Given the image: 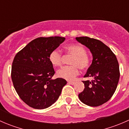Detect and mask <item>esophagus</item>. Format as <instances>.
Wrapping results in <instances>:
<instances>
[{"label": "esophagus", "instance_id": "34e87169", "mask_svg": "<svg viewBox=\"0 0 129 129\" xmlns=\"http://www.w3.org/2000/svg\"><path fill=\"white\" fill-rule=\"evenodd\" d=\"M68 84H71V85H74L75 84V82H73V81H68Z\"/></svg>", "mask_w": 129, "mask_h": 129}]
</instances>
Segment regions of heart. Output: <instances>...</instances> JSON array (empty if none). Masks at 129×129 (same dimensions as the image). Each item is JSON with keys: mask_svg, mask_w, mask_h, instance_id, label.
<instances>
[{"mask_svg": "<svg viewBox=\"0 0 129 129\" xmlns=\"http://www.w3.org/2000/svg\"><path fill=\"white\" fill-rule=\"evenodd\" d=\"M66 49L69 54L74 56L70 62V63L73 66H66L58 70L57 75L58 77L66 80H73L79 74L77 67L82 70H85L89 67L90 58L86 54V49L81 45H69L66 47ZM49 59L54 67L60 66L63 61L62 55L57 50H54L50 52Z\"/></svg>", "mask_w": 129, "mask_h": 129, "instance_id": "heart-1", "label": "heart"}]
</instances>
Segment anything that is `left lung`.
Instances as JSON below:
<instances>
[{
  "mask_svg": "<svg viewBox=\"0 0 129 129\" xmlns=\"http://www.w3.org/2000/svg\"><path fill=\"white\" fill-rule=\"evenodd\" d=\"M75 39L89 49L93 58L84 77L93 79L82 81L85 88L79 94V98L89 106H99L109 101L117 89L120 77L117 59L110 48L101 40L88 37Z\"/></svg>",
  "mask_w": 129,
  "mask_h": 129,
  "instance_id": "left-lung-1",
  "label": "left lung"
}]
</instances>
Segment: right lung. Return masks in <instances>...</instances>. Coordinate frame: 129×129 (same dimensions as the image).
<instances>
[{
  "instance_id": "right-lung-1",
  "label": "right lung",
  "mask_w": 129,
  "mask_h": 129,
  "mask_svg": "<svg viewBox=\"0 0 129 129\" xmlns=\"http://www.w3.org/2000/svg\"><path fill=\"white\" fill-rule=\"evenodd\" d=\"M65 37H39L32 40L14 57L11 77L20 98L31 107L44 109L57 101L67 81L52 79L55 74L49 59Z\"/></svg>"
}]
</instances>
